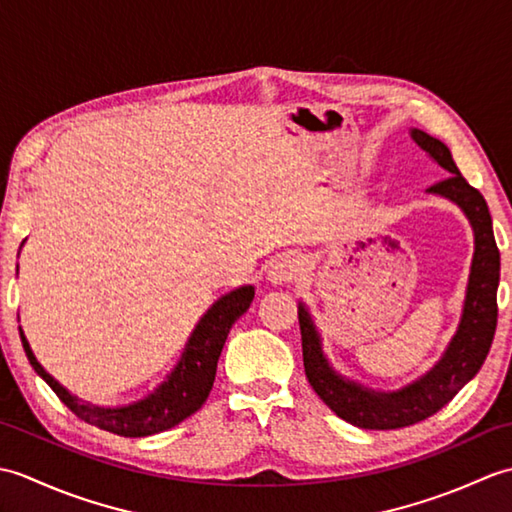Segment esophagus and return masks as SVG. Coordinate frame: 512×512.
Here are the masks:
<instances>
[{
  "mask_svg": "<svg viewBox=\"0 0 512 512\" xmlns=\"http://www.w3.org/2000/svg\"><path fill=\"white\" fill-rule=\"evenodd\" d=\"M297 273H299V259L292 253H284L268 266V281L273 286H284L288 281L295 279Z\"/></svg>",
  "mask_w": 512,
  "mask_h": 512,
  "instance_id": "34e87169",
  "label": "esophagus"
}]
</instances>
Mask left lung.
I'll use <instances>...</instances> for the list:
<instances>
[{
	"mask_svg": "<svg viewBox=\"0 0 512 512\" xmlns=\"http://www.w3.org/2000/svg\"><path fill=\"white\" fill-rule=\"evenodd\" d=\"M409 136L424 154L449 173L442 182L429 187L427 193L440 195L460 206L473 228L475 250L458 330L436 365L400 389H372L336 372L323 352L321 334L308 306L299 301L303 367L308 383L336 416L361 429L409 427L440 411L480 372L497 328L499 250L484 195L464 180L442 140L416 127L409 129Z\"/></svg>",
	"mask_w": 512,
	"mask_h": 512,
	"instance_id": "8db88e82",
	"label": "left lung"
}]
</instances>
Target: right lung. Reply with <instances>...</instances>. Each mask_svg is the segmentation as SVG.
<instances>
[{"label": "right lung", "instance_id": "obj_1", "mask_svg": "<svg viewBox=\"0 0 512 512\" xmlns=\"http://www.w3.org/2000/svg\"><path fill=\"white\" fill-rule=\"evenodd\" d=\"M24 244L26 239L21 242V246ZM253 299L255 286H239L213 301V306L202 314L198 323H195L191 336L187 343H184V350L178 358V363L173 365L167 378L162 380L151 394L118 407H101L70 394V391L65 389L57 378H52L37 361V356L30 350V343L24 330H21V325L19 336L32 369L46 380L54 394L61 398L63 405L74 411L76 416L94 424V427L116 433V436L145 438L176 427L178 422L189 418L191 413H195L204 405L213 387L217 358L222 354L226 336L231 332L233 323L250 308Z\"/></svg>", "mask_w": 512, "mask_h": 512}]
</instances>
